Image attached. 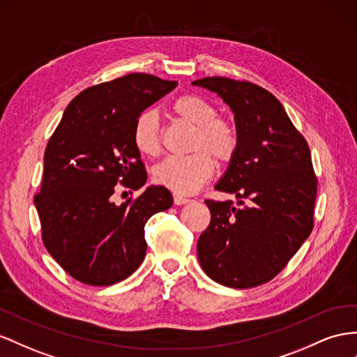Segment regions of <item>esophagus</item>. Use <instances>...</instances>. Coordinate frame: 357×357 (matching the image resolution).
I'll return each mask as SVG.
<instances>
[{
  "instance_id": "34e87169",
  "label": "esophagus",
  "mask_w": 357,
  "mask_h": 357,
  "mask_svg": "<svg viewBox=\"0 0 357 357\" xmlns=\"http://www.w3.org/2000/svg\"><path fill=\"white\" fill-rule=\"evenodd\" d=\"M192 199L190 198H185V197H181V195H174V204H177V206H181V204H188V202H190Z\"/></svg>"
}]
</instances>
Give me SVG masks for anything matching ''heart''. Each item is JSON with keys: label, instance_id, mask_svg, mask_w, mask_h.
Here are the masks:
<instances>
[{"label": "heart", "instance_id": "obj_1", "mask_svg": "<svg viewBox=\"0 0 357 357\" xmlns=\"http://www.w3.org/2000/svg\"><path fill=\"white\" fill-rule=\"evenodd\" d=\"M171 109L183 121L197 126L188 156L167 158L155 169V180L176 194H192L215 174L216 162L228 163L238 150L236 124L222 115H216L211 103L197 94H183L171 105ZM133 144L142 155L158 156L162 150V130L158 114L144 111L133 124Z\"/></svg>", "mask_w": 357, "mask_h": 357}]
</instances>
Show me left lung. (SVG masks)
Here are the masks:
<instances>
[{
  "label": "left lung",
  "mask_w": 357,
  "mask_h": 357,
  "mask_svg": "<svg viewBox=\"0 0 357 357\" xmlns=\"http://www.w3.org/2000/svg\"><path fill=\"white\" fill-rule=\"evenodd\" d=\"M234 112L238 150L215 189L240 198L207 199L211 219L198 238L202 271L231 288L273 279L314 228L317 176L303 135L275 96L249 81L211 76L192 82Z\"/></svg>",
  "instance_id": "obj_1"
}]
</instances>
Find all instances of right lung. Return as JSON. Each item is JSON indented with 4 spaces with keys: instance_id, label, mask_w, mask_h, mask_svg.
Listing matches in <instances>:
<instances>
[{
    "instance_id": "1",
    "label": "right lung",
    "mask_w": 357,
    "mask_h": 357,
    "mask_svg": "<svg viewBox=\"0 0 357 357\" xmlns=\"http://www.w3.org/2000/svg\"><path fill=\"white\" fill-rule=\"evenodd\" d=\"M176 85L130 73L89 86L50 138L34 204L45 248L76 281L107 287L130 276L146 257L147 220L172 206L163 186H150L121 206L111 197L119 185L137 190L147 181L133 124Z\"/></svg>"
}]
</instances>
